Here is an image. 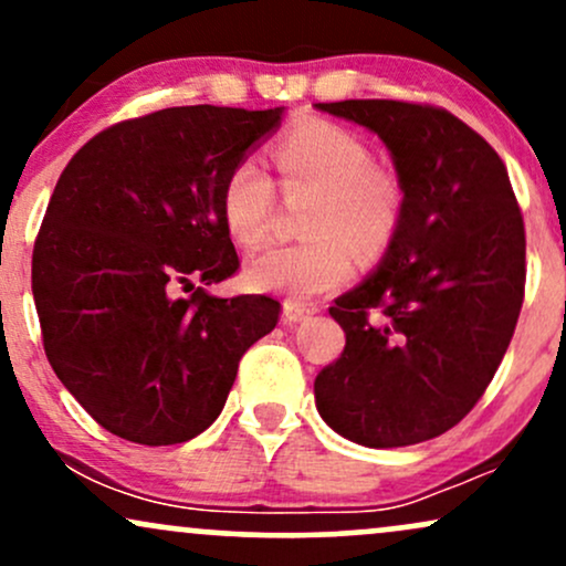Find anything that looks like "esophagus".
<instances>
[{"label": "esophagus", "mask_w": 566, "mask_h": 566, "mask_svg": "<svg viewBox=\"0 0 566 566\" xmlns=\"http://www.w3.org/2000/svg\"><path fill=\"white\" fill-rule=\"evenodd\" d=\"M314 316V308H308V305H301V303H292L287 301L282 305V319L287 324H297V322H305Z\"/></svg>", "instance_id": "1"}]
</instances>
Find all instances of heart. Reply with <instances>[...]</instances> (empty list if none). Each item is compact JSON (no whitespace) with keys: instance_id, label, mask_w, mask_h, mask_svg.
Instances as JSON below:
<instances>
[{"instance_id":"heart-1","label":"heart","mask_w":566,"mask_h":566,"mask_svg":"<svg viewBox=\"0 0 566 566\" xmlns=\"http://www.w3.org/2000/svg\"><path fill=\"white\" fill-rule=\"evenodd\" d=\"M279 178L287 193L314 191L305 216L311 239L274 244L247 263L255 290L311 301L340 287L359 258H378L399 231L405 188L399 175L373 165V151L350 129L311 119L290 129L274 148ZM276 186L255 159H242L226 175L220 216L229 237L255 247L269 237Z\"/></svg>"}]
</instances>
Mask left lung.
<instances>
[{
	"label": "left lung",
	"instance_id": "obj_1",
	"mask_svg": "<svg viewBox=\"0 0 566 566\" xmlns=\"http://www.w3.org/2000/svg\"><path fill=\"white\" fill-rule=\"evenodd\" d=\"M316 108L378 135L405 188L378 269L329 308L346 348L316 375V409L361 447L418 444L458 426L503 361L527 279L522 210L495 148L444 108Z\"/></svg>",
	"mask_w": 566,
	"mask_h": 566
}]
</instances>
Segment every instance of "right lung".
Here are the masks:
<instances>
[{"label": "right lung", "mask_w": 566, "mask_h": 566, "mask_svg": "<svg viewBox=\"0 0 566 566\" xmlns=\"http://www.w3.org/2000/svg\"><path fill=\"white\" fill-rule=\"evenodd\" d=\"M282 114L161 108L97 133L57 178L31 261L44 354L116 437H199L244 350L276 327L274 297L207 287L239 269L220 216L226 175Z\"/></svg>", "instance_id": "add662e5"}]
</instances>
